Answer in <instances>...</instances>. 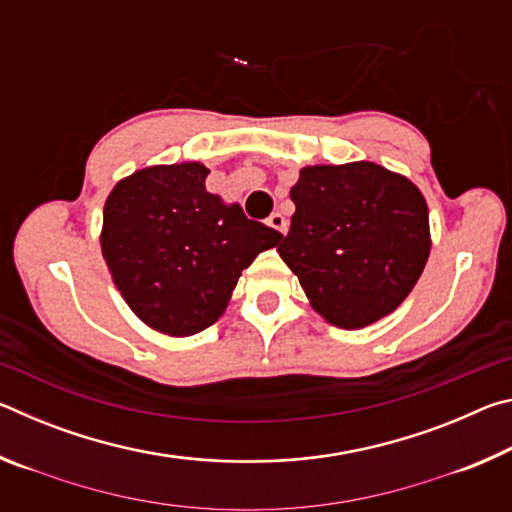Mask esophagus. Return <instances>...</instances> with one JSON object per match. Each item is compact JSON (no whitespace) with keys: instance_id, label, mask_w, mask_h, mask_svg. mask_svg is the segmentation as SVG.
Listing matches in <instances>:
<instances>
[{"instance_id":"esophagus-1","label":"esophagus","mask_w":512,"mask_h":512,"mask_svg":"<svg viewBox=\"0 0 512 512\" xmlns=\"http://www.w3.org/2000/svg\"><path fill=\"white\" fill-rule=\"evenodd\" d=\"M266 223L271 225V228H275L277 232H282V235H287L289 223H287V219H284V216H282L280 212H273V214L266 219Z\"/></svg>"}]
</instances>
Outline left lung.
I'll return each mask as SVG.
<instances>
[{"instance_id": "8db88e82", "label": "left lung", "mask_w": 512, "mask_h": 512, "mask_svg": "<svg viewBox=\"0 0 512 512\" xmlns=\"http://www.w3.org/2000/svg\"><path fill=\"white\" fill-rule=\"evenodd\" d=\"M291 201L277 253L327 323L359 329L400 307L431 248L427 201L411 180L375 162L316 164Z\"/></svg>"}]
</instances>
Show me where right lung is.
Listing matches in <instances>:
<instances>
[{
    "label": "right lung",
    "instance_id": "right-lung-1",
    "mask_svg": "<svg viewBox=\"0 0 512 512\" xmlns=\"http://www.w3.org/2000/svg\"><path fill=\"white\" fill-rule=\"evenodd\" d=\"M198 162L135 171L103 207L101 250L121 296L169 336L203 332L228 307L244 268L282 235L223 205Z\"/></svg>",
    "mask_w": 512,
    "mask_h": 512
}]
</instances>
